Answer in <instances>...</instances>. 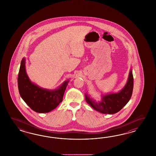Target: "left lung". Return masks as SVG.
Instances as JSON below:
<instances>
[{
	"mask_svg": "<svg viewBox=\"0 0 156 156\" xmlns=\"http://www.w3.org/2000/svg\"><path fill=\"white\" fill-rule=\"evenodd\" d=\"M133 76L131 69L125 86L118 93L102 95L101 101L96 102L87 94L85 99L87 103L95 110L101 113L113 114L118 112L128 104L132 95L133 89Z\"/></svg>",
	"mask_w": 156,
	"mask_h": 156,
	"instance_id": "obj_1",
	"label": "left lung"
}]
</instances>
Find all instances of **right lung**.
Segmentation results:
<instances>
[{"label": "right lung", "mask_w": 156, "mask_h": 156, "mask_svg": "<svg viewBox=\"0 0 156 156\" xmlns=\"http://www.w3.org/2000/svg\"><path fill=\"white\" fill-rule=\"evenodd\" d=\"M26 58L20 63L18 77L19 94L22 98L34 112L45 113L55 109L63 100V97L69 80L65 81L56 89H43L34 84L26 71Z\"/></svg>", "instance_id": "right-lung-1"}]
</instances>
